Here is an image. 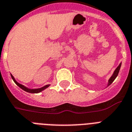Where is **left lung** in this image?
Wrapping results in <instances>:
<instances>
[{
	"label": "left lung",
	"instance_id": "8db88e82",
	"mask_svg": "<svg viewBox=\"0 0 132 132\" xmlns=\"http://www.w3.org/2000/svg\"><path fill=\"white\" fill-rule=\"evenodd\" d=\"M121 66V62L119 64V66H117V68H116V69L114 70V72H113V75H111V76L110 78H109V79L108 80V82H107V87H108V86H109V85H110L111 84V83L114 81V80L116 78V77H117V75H118V74H119V70H120Z\"/></svg>",
	"mask_w": 132,
	"mask_h": 132
}]
</instances>
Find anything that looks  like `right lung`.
<instances>
[{"instance_id":"1","label":"right lung","mask_w":132,"mask_h":132,"mask_svg":"<svg viewBox=\"0 0 132 132\" xmlns=\"http://www.w3.org/2000/svg\"><path fill=\"white\" fill-rule=\"evenodd\" d=\"M11 78H12V79L13 80V81L15 82V84H16V85H17L19 87H20V88H21V89H23V90H25V91L27 92V93H41L42 91H43V90H45V88H48V87L50 86V85H45V86H44V87H41V88H27V87H25V86H24V85H21V84H20V83H19L18 82L16 81V80H15V78H14V76H13L11 74Z\"/></svg>"}]
</instances>
